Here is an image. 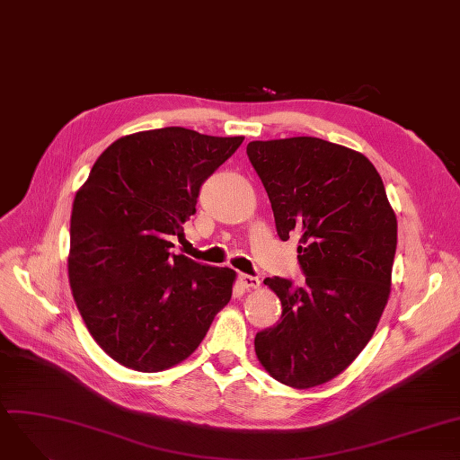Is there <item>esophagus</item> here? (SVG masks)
Here are the masks:
<instances>
[{
	"mask_svg": "<svg viewBox=\"0 0 460 460\" xmlns=\"http://www.w3.org/2000/svg\"><path fill=\"white\" fill-rule=\"evenodd\" d=\"M237 280H239V284H242V287L247 288V290H251V288H260V279H258V277L239 273V275H237Z\"/></svg>",
	"mask_w": 460,
	"mask_h": 460,
	"instance_id": "1",
	"label": "esophagus"
}]
</instances>
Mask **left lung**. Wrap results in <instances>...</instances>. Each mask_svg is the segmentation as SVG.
Listing matches in <instances>:
<instances>
[{
	"label": "left lung",
	"instance_id": "8db88e82",
	"mask_svg": "<svg viewBox=\"0 0 460 460\" xmlns=\"http://www.w3.org/2000/svg\"><path fill=\"white\" fill-rule=\"evenodd\" d=\"M277 234L299 239L303 287L266 279L277 325L256 333L258 361L280 384L330 382L375 335L391 292L397 217L380 173L361 153L313 137L249 142Z\"/></svg>",
	"mask_w": 460,
	"mask_h": 460
}]
</instances>
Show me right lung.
I'll list each match as a JSON object with an SVG mask.
<instances>
[{
	"label": "right lung",
	"instance_id": "right-lung-1",
	"mask_svg": "<svg viewBox=\"0 0 460 460\" xmlns=\"http://www.w3.org/2000/svg\"><path fill=\"white\" fill-rule=\"evenodd\" d=\"M243 137L183 127L108 146L71 213L69 282L95 342L119 365L159 373L187 359L232 297L235 271L173 254L202 183Z\"/></svg>",
	"mask_w": 460,
	"mask_h": 460
}]
</instances>
